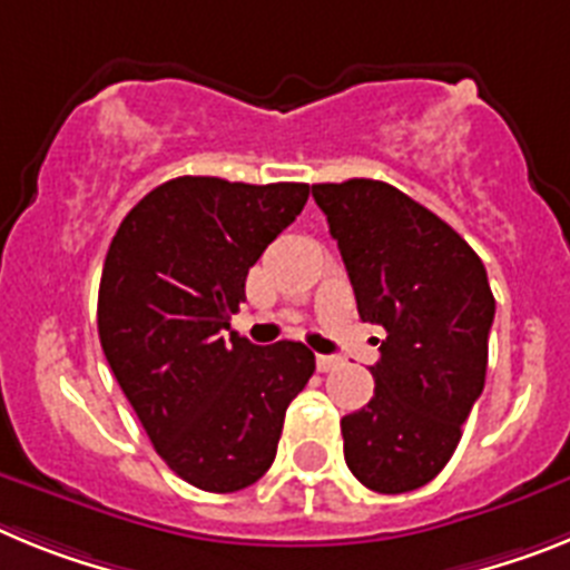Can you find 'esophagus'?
<instances>
[{"instance_id": "esophagus-1", "label": "esophagus", "mask_w": 570, "mask_h": 570, "mask_svg": "<svg viewBox=\"0 0 570 570\" xmlns=\"http://www.w3.org/2000/svg\"><path fill=\"white\" fill-rule=\"evenodd\" d=\"M315 367H318L321 373H330V370L341 367V358L338 355H315Z\"/></svg>"}]
</instances>
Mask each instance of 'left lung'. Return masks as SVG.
I'll use <instances>...</instances> for the list:
<instances>
[{
    "label": "left lung",
    "instance_id": "left-lung-1",
    "mask_svg": "<svg viewBox=\"0 0 570 570\" xmlns=\"http://www.w3.org/2000/svg\"><path fill=\"white\" fill-rule=\"evenodd\" d=\"M361 321L379 324L375 395L341 419L364 488L407 493L450 462L484 387L493 301L479 255L442 217L381 180L315 183Z\"/></svg>",
    "mask_w": 570,
    "mask_h": 570
}]
</instances>
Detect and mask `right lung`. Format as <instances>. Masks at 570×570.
<instances>
[{
  "mask_svg": "<svg viewBox=\"0 0 570 570\" xmlns=\"http://www.w3.org/2000/svg\"><path fill=\"white\" fill-rule=\"evenodd\" d=\"M306 197V183L175 177L122 217L108 246L102 353L163 462L200 491L235 493L264 476L286 407L315 373L298 341L224 335L249 266Z\"/></svg>",
  "mask_w": 570,
  "mask_h": 570,
  "instance_id": "obj_1",
  "label": "right lung"
}]
</instances>
